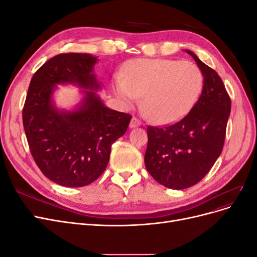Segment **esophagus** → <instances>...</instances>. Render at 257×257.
Masks as SVG:
<instances>
[{"label":"esophagus","instance_id":"34e87169","mask_svg":"<svg viewBox=\"0 0 257 257\" xmlns=\"http://www.w3.org/2000/svg\"><path fill=\"white\" fill-rule=\"evenodd\" d=\"M141 121H139L137 118H132V120H131V122H130V127L131 128H135V127H138V126H141Z\"/></svg>","mask_w":257,"mask_h":257}]
</instances>
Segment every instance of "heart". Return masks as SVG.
<instances>
[{"label":"heart","instance_id":"1","mask_svg":"<svg viewBox=\"0 0 257 257\" xmlns=\"http://www.w3.org/2000/svg\"><path fill=\"white\" fill-rule=\"evenodd\" d=\"M203 84V74L190 61L138 59L115 77L113 91L127 107L143 95V111L155 123L169 124L190 112Z\"/></svg>","mask_w":257,"mask_h":257}]
</instances>
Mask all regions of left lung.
Wrapping results in <instances>:
<instances>
[{
	"mask_svg": "<svg viewBox=\"0 0 257 257\" xmlns=\"http://www.w3.org/2000/svg\"><path fill=\"white\" fill-rule=\"evenodd\" d=\"M195 60L204 76L201 94L184 118L166 127L148 126L145 165L160 184L183 190L198 183L211 169L223 150L230 113V98L220 76Z\"/></svg>",
	"mask_w": 257,
	"mask_h": 257,
	"instance_id": "obj_1",
	"label": "left lung"
}]
</instances>
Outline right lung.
Returning <instances> with one entry per match:
<instances>
[{
    "mask_svg": "<svg viewBox=\"0 0 257 257\" xmlns=\"http://www.w3.org/2000/svg\"><path fill=\"white\" fill-rule=\"evenodd\" d=\"M97 58L62 53L31 79L23 107V127L32 157L51 181L79 188L95 181L109 162L111 145L125 133L132 116L110 109L97 95ZM81 88L82 100L72 111L60 110L53 94L58 85Z\"/></svg>",
    "mask_w": 257,
    "mask_h": 257,
    "instance_id": "right-lung-1",
    "label": "right lung"
}]
</instances>
